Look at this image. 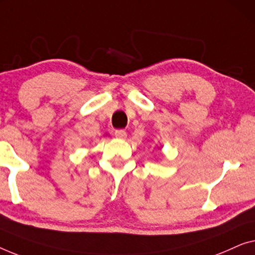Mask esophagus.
Masks as SVG:
<instances>
[{
	"label": "esophagus",
	"instance_id": "1",
	"mask_svg": "<svg viewBox=\"0 0 255 255\" xmlns=\"http://www.w3.org/2000/svg\"><path fill=\"white\" fill-rule=\"evenodd\" d=\"M114 135H116V137L121 138V139L127 137V132L126 130H124V129H118V130H116V132H114Z\"/></svg>",
	"mask_w": 255,
	"mask_h": 255
}]
</instances>
